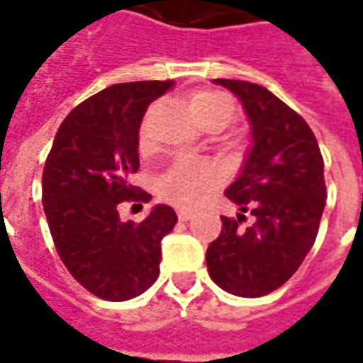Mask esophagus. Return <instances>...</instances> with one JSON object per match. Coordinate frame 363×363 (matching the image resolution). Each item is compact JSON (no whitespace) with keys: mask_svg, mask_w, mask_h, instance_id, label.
Listing matches in <instances>:
<instances>
[{"mask_svg":"<svg viewBox=\"0 0 363 363\" xmlns=\"http://www.w3.org/2000/svg\"><path fill=\"white\" fill-rule=\"evenodd\" d=\"M193 218V211H187V208H179L178 211V220L179 222H187Z\"/></svg>","mask_w":363,"mask_h":363,"instance_id":"esophagus-1","label":"esophagus"}]
</instances>
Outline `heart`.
<instances>
[{
    "label": "heart",
    "mask_w": 363,
    "mask_h": 363,
    "mask_svg": "<svg viewBox=\"0 0 363 363\" xmlns=\"http://www.w3.org/2000/svg\"><path fill=\"white\" fill-rule=\"evenodd\" d=\"M191 113L199 120L218 116L228 122L233 114L230 97L218 91H199L191 97ZM220 179V170L211 162L197 159H179L159 178L160 197L178 206L197 204L206 189Z\"/></svg>",
    "instance_id": "obj_1"
}]
</instances>
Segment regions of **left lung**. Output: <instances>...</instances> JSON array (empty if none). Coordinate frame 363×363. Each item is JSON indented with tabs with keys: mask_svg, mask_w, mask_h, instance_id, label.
Masks as SVG:
<instances>
[{
	"mask_svg": "<svg viewBox=\"0 0 363 363\" xmlns=\"http://www.w3.org/2000/svg\"><path fill=\"white\" fill-rule=\"evenodd\" d=\"M241 101L250 149L225 197L237 220L222 216V233L206 249L212 281L235 296L256 298L281 287L312 249L325 206L323 159L302 116L269 89L243 80H212ZM255 218L240 228L244 212Z\"/></svg>",
	"mask_w": 363,
	"mask_h": 363,
	"instance_id": "1",
	"label": "left lung"
}]
</instances>
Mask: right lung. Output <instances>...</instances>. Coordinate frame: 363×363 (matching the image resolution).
<instances>
[{"instance_id": "add662e5", "label": "right lung", "mask_w": 363, "mask_h": 363, "mask_svg": "<svg viewBox=\"0 0 363 363\" xmlns=\"http://www.w3.org/2000/svg\"><path fill=\"white\" fill-rule=\"evenodd\" d=\"M176 82H126L105 88L62 120L42 176L43 212L62 264L82 287L122 302L159 277L160 243L178 222L155 204L140 223L122 222V201L151 195L130 184L140 168V126L149 103Z\"/></svg>"}]
</instances>
